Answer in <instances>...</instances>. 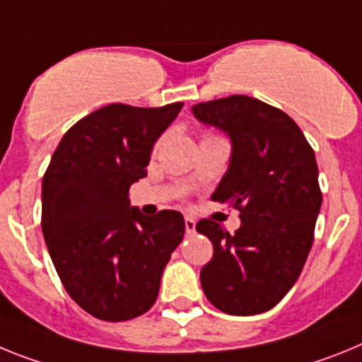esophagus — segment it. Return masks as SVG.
<instances>
[{
  "label": "esophagus",
  "mask_w": 362,
  "mask_h": 362,
  "mask_svg": "<svg viewBox=\"0 0 362 362\" xmlns=\"http://www.w3.org/2000/svg\"><path fill=\"white\" fill-rule=\"evenodd\" d=\"M184 224H185V231H187V235H193L194 231H197V222H194L193 218H189V216H185Z\"/></svg>",
  "instance_id": "34e87169"
}]
</instances>
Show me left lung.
Wrapping results in <instances>:
<instances>
[{"instance_id":"8db88e82","label":"left lung","mask_w":362,"mask_h":362,"mask_svg":"<svg viewBox=\"0 0 362 362\" xmlns=\"http://www.w3.org/2000/svg\"><path fill=\"white\" fill-rule=\"evenodd\" d=\"M191 111L231 140L229 168L211 200L240 211L233 235L211 218L197 224L213 244L202 290L229 315L268 312L297 282L312 250L322 202L315 153L290 116L257 98L233 94Z\"/></svg>"}]
</instances>
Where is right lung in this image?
I'll return each mask as SVG.
<instances>
[{
	"instance_id": "1",
	"label": "right lung",
	"mask_w": 362,
	"mask_h": 362,
	"mask_svg": "<svg viewBox=\"0 0 362 362\" xmlns=\"http://www.w3.org/2000/svg\"><path fill=\"white\" fill-rule=\"evenodd\" d=\"M184 103H111L72 125L42 184V229L62 284L100 320L134 319L155 304L163 268L184 238L182 213L146 216L129 187Z\"/></svg>"
}]
</instances>
